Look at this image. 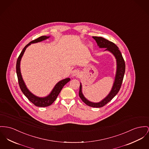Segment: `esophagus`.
Segmentation results:
<instances>
[{
	"mask_svg": "<svg viewBox=\"0 0 149 149\" xmlns=\"http://www.w3.org/2000/svg\"><path fill=\"white\" fill-rule=\"evenodd\" d=\"M79 70H73L72 72V73H71L72 76H73V77L77 76V75L79 74Z\"/></svg>",
	"mask_w": 149,
	"mask_h": 149,
	"instance_id": "obj_1",
	"label": "esophagus"
}]
</instances>
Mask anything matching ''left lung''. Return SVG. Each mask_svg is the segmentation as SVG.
<instances>
[{"label":"left lung","instance_id":"obj_1","mask_svg":"<svg viewBox=\"0 0 149 149\" xmlns=\"http://www.w3.org/2000/svg\"><path fill=\"white\" fill-rule=\"evenodd\" d=\"M93 38L96 41L99 48L106 49L104 51H108L112 53L116 60V71L112 88L109 94L101 101L95 103L90 102L88 99H86L82 93V84L80 82L79 91L80 98L86 105L93 107L99 108L104 106L105 104L109 103L118 93L121 88L125 73V64L121 52L119 50L118 47L115 43L100 37H93Z\"/></svg>","mask_w":149,"mask_h":149}]
</instances>
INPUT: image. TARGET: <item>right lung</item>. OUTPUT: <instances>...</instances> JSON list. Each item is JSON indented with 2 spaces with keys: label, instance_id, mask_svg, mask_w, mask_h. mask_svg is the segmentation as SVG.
Segmentation results:
<instances>
[{
  "label": "right lung",
  "instance_id": "obj_1",
  "mask_svg": "<svg viewBox=\"0 0 149 149\" xmlns=\"http://www.w3.org/2000/svg\"><path fill=\"white\" fill-rule=\"evenodd\" d=\"M50 36H41L39 38H38L36 40H33L29 42L28 45H26L25 47L23 49L22 51H21V54L17 59V63H16V73L18 78L19 84L20 86V89L21 90L23 94L27 97V98L30 100L31 103H33L35 106L37 107H47L49 106L51 104H52V103L56 100L57 97L58 96L60 92L63 88V86L68 83L70 81V78H66L65 79H62L59 81L54 86L53 89L51 91L50 94L45 97H39L34 94H33L31 92H30L29 89L27 88L21 73V70H20V62L21 58L24 54L25 51L26 49V48L30 46L31 43H36L40 42L41 41H43L44 40H47L50 38Z\"/></svg>",
  "mask_w": 149,
  "mask_h": 149
}]
</instances>
